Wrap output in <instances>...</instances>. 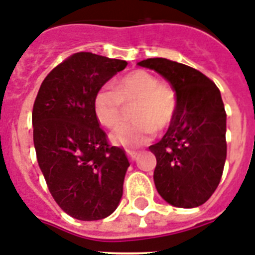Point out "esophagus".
<instances>
[{
  "label": "esophagus",
  "instance_id": "obj_1",
  "mask_svg": "<svg viewBox=\"0 0 255 255\" xmlns=\"http://www.w3.org/2000/svg\"><path fill=\"white\" fill-rule=\"evenodd\" d=\"M127 154H128V157H129V159H131V160H134L138 155L137 151H132V150H127Z\"/></svg>",
  "mask_w": 255,
  "mask_h": 255
}]
</instances>
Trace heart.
<instances>
[{"label":"heart","instance_id":"b5f03b06","mask_svg":"<svg viewBox=\"0 0 255 255\" xmlns=\"http://www.w3.org/2000/svg\"><path fill=\"white\" fill-rule=\"evenodd\" d=\"M136 101L132 117L136 119L118 126L111 132L113 142L126 147L145 144L155 129H163L172 122L177 110L174 89L162 85L150 72L133 71L126 75L117 89L105 85L95 97V113L98 122L113 128L121 121L123 102Z\"/></svg>","mask_w":255,"mask_h":255}]
</instances>
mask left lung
<instances>
[{
	"label": "left lung",
	"instance_id": "1",
	"mask_svg": "<svg viewBox=\"0 0 255 255\" xmlns=\"http://www.w3.org/2000/svg\"><path fill=\"white\" fill-rule=\"evenodd\" d=\"M138 66L163 76L177 97L167 132L149 146L157 158L154 184L167 204L193 209L215 192L227 157V115L219 89L202 72L166 58Z\"/></svg>",
	"mask_w": 255,
	"mask_h": 255
}]
</instances>
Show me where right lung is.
Segmentation results:
<instances>
[{"instance_id":"right-lung-1","label":"right lung","mask_w":255,"mask_h":255,"mask_svg":"<svg viewBox=\"0 0 255 255\" xmlns=\"http://www.w3.org/2000/svg\"><path fill=\"white\" fill-rule=\"evenodd\" d=\"M127 62L76 53L44 79L32 111L33 144L45 181L62 210L100 220L117 210L129 167L110 146L95 113V97Z\"/></svg>"}]
</instances>
